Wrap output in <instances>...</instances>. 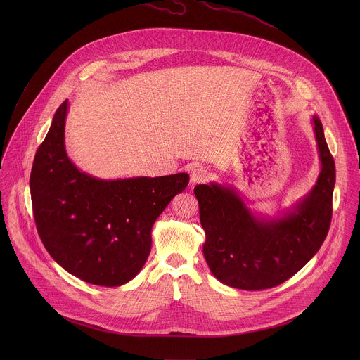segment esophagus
I'll use <instances>...</instances> for the list:
<instances>
[{
  "instance_id": "obj_1",
  "label": "esophagus",
  "mask_w": 360,
  "mask_h": 360,
  "mask_svg": "<svg viewBox=\"0 0 360 360\" xmlns=\"http://www.w3.org/2000/svg\"><path fill=\"white\" fill-rule=\"evenodd\" d=\"M209 179V173L206 170L204 166H194L191 169V173H190V180H191V184H197V183H205Z\"/></svg>"
}]
</instances>
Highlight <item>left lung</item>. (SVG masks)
<instances>
[{"mask_svg":"<svg viewBox=\"0 0 360 360\" xmlns=\"http://www.w3.org/2000/svg\"><path fill=\"white\" fill-rule=\"evenodd\" d=\"M311 123L321 167L313 188L292 209L263 217L231 186H195L206 236L204 257L220 283L247 291L276 287L300 271L324 243L333 214L335 163L316 115Z\"/></svg>","mask_w":360,"mask_h":360,"instance_id":"left-lung-1","label":"left lung"}]
</instances>
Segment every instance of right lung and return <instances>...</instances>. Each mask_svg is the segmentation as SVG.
<instances>
[{"label":"right lung","mask_w":360,"mask_h":360,"mask_svg":"<svg viewBox=\"0 0 360 360\" xmlns=\"http://www.w3.org/2000/svg\"><path fill=\"white\" fill-rule=\"evenodd\" d=\"M68 100L52 119L30 174L39 236L52 259L75 277L119 287L133 280L151 252L155 220L190 176L103 180L82 172L65 148Z\"/></svg>","instance_id":"add662e5"}]
</instances>
